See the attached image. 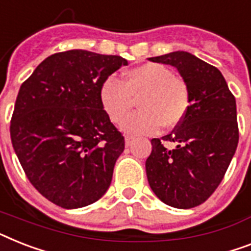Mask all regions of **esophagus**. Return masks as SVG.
I'll list each match as a JSON object with an SVG mask.
<instances>
[{"label": "esophagus", "instance_id": "esophagus-1", "mask_svg": "<svg viewBox=\"0 0 251 251\" xmlns=\"http://www.w3.org/2000/svg\"><path fill=\"white\" fill-rule=\"evenodd\" d=\"M134 139H135L134 136H131V135H125V144H126V147L131 146L132 142H134Z\"/></svg>", "mask_w": 251, "mask_h": 251}]
</instances>
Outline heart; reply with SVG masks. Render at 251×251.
<instances>
[{"label":"heart","mask_w":251,"mask_h":251,"mask_svg":"<svg viewBox=\"0 0 251 251\" xmlns=\"http://www.w3.org/2000/svg\"><path fill=\"white\" fill-rule=\"evenodd\" d=\"M100 103L112 122L120 124L138 99V111L122 122L129 134H150L161 125L173 129L184 119L189 107V90L170 68L147 63L126 71L122 82L111 76L101 83Z\"/></svg>","instance_id":"obj_1"}]
</instances>
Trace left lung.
Listing matches in <instances>:
<instances>
[{
    "label": "left lung",
    "mask_w": 251,
    "mask_h": 251,
    "mask_svg": "<svg viewBox=\"0 0 251 251\" xmlns=\"http://www.w3.org/2000/svg\"><path fill=\"white\" fill-rule=\"evenodd\" d=\"M178 69L189 90V107L178 127L151 140L148 183L164 203L191 209L205 202L225 176L238 143L236 99L221 71L187 51L148 58Z\"/></svg>",
    "instance_id": "left-lung-1"
}]
</instances>
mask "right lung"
<instances>
[{"label":"right lung","instance_id":"right-lung-1","mask_svg":"<svg viewBox=\"0 0 251 251\" xmlns=\"http://www.w3.org/2000/svg\"><path fill=\"white\" fill-rule=\"evenodd\" d=\"M127 60L69 50L50 55L20 86L10 135L26 178L63 209L109 188L125 140L101 107V83Z\"/></svg>","mask_w":251,"mask_h":251}]
</instances>
